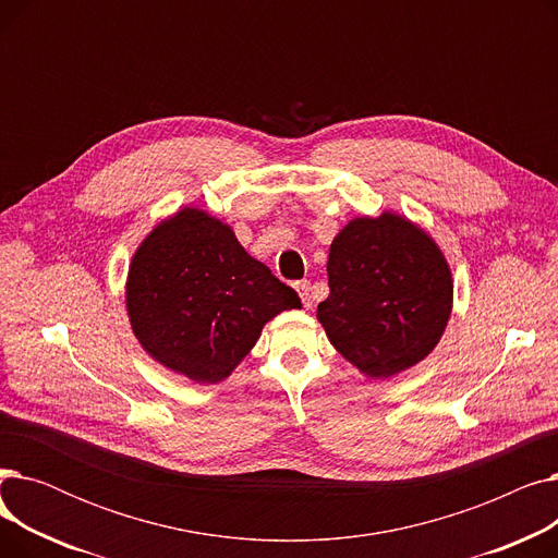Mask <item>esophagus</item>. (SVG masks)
<instances>
[{"mask_svg":"<svg viewBox=\"0 0 558 558\" xmlns=\"http://www.w3.org/2000/svg\"><path fill=\"white\" fill-rule=\"evenodd\" d=\"M296 291L303 301V307L310 310L312 307V284L307 280H301V282H296Z\"/></svg>","mask_w":558,"mask_h":558,"instance_id":"esophagus-1","label":"esophagus"}]
</instances>
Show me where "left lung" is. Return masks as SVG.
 Listing matches in <instances>:
<instances>
[{
    "label": "left lung",
    "mask_w": 558,
    "mask_h": 558,
    "mask_svg": "<svg viewBox=\"0 0 558 558\" xmlns=\"http://www.w3.org/2000/svg\"><path fill=\"white\" fill-rule=\"evenodd\" d=\"M330 296L316 318L373 379L416 366L444 337L452 274L429 234L396 213L348 221L330 244Z\"/></svg>",
    "instance_id": "8db88e82"
}]
</instances>
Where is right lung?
<instances>
[{"mask_svg": "<svg viewBox=\"0 0 558 558\" xmlns=\"http://www.w3.org/2000/svg\"><path fill=\"white\" fill-rule=\"evenodd\" d=\"M294 307L296 291L251 257L228 223L198 208L160 221L129 267L133 335L158 364L198 385L226 379L264 324Z\"/></svg>", "mask_w": 558, "mask_h": 558, "instance_id": "1", "label": "right lung"}]
</instances>
